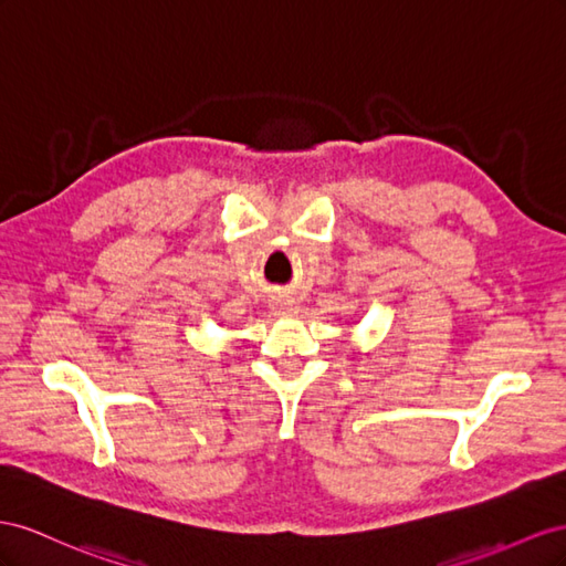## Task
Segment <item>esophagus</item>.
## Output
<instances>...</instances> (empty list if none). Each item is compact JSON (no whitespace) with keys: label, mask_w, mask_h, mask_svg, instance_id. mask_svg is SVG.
<instances>
[{"label":"esophagus","mask_w":566,"mask_h":566,"mask_svg":"<svg viewBox=\"0 0 566 566\" xmlns=\"http://www.w3.org/2000/svg\"><path fill=\"white\" fill-rule=\"evenodd\" d=\"M272 313H274V315H292V313H296V308H294V303L280 301V303L272 305Z\"/></svg>","instance_id":"esophagus-1"}]
</instances>
